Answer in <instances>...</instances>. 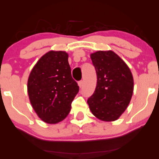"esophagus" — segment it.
I'll list each match as a JSON object with an SVG mask.
<instances>
[{
    "label": "esophagus",
    "mask_w": 159,
    "mask_h": 159,
    "mask_svg": "<svg viewBox=\"0 0 159 159\" xmlns=\"http://www.w3.org/2000/svg\"><path fill=\"white\" fill-rule=\"evenodd\" d=\"M83 84H84L83 81H80L79 82H78V86H79L80 88H81V87H83Z\"/></svg>",
    "instance_id": "1"
}]
</instances>
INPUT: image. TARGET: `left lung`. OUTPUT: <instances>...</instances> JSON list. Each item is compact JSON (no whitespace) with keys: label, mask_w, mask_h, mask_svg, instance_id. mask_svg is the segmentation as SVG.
Segmentation results:
<instances>
[{"label":"left lung","mask_w":159,"mask_h":159,"mask_svg":"<svg viewBox=\"0 0 159 159\" xmlns=\"http://www.w3.org/2000/svg\"><path fill=\"white\" fill-rule=\"evenodd\" d=\"M97 76L93 94L87 103L92 114L103 121H114L125 111L132 98V72L112 51H98L90 55Z\"/></svg>","instance_id":"left-lung-1"}]
</instances>
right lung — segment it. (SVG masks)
Returning a JSON list of instances; mask_svg holds the SVG:
<instances>
[{"instance_id": "obj_1", "label": "right lung", "mask_w": 159, "mask_h": 159, "mask_svg": "<svg viewBox=\"0 0 159 159\" xmlns=\"http://www.w3.org/2000/svg\"><path fill=\"white\" fill-rule=\"evenodd\" d=\"M78 91L79 87L71 74L68 54L61 51H51L42 57L27 81L32 107L40 119L50 124L66 117Z\"/></svg>"}]
</instances>
